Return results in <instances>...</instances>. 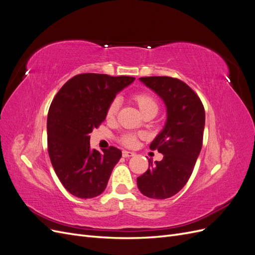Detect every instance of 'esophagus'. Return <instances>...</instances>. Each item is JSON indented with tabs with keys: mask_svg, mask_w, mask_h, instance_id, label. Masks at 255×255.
Returning a JSON list of instances; mask_svg holds the SVG:
<instances>
[{
	"mask_svg": "<svg viewBox=\"0 0 255 255\" xmlns=\"http://www.w3.org/2000/svg\"><path fill=\"white\" fill-rule=\"evenodd\" d=\"M122 156H123V157L134 156V153H133V152H129V151H122Z\"/></svg>",
	"mask_w": 255,
	"mask_h": 255,
	"instance_id": "1",
	"label": "esophagus"
}]
</instances>
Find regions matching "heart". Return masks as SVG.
I'll return each instance as SVG.
<instances>
[{
    "mask_svg": "<svg viewBox=\"0 0 255 255\" xmlns=\"http://www.w3.org/2000/svg\"><path fill=\"white\" fill-rule=\"evenodd\" d=\"M134 102L137 104L138 109H139L142 116L146 114H154L156 115L158 111V103L156 99L150 94H146V92H138V94L133 96ZM119 109V101L117 99L113 100L111 104L107 107L106 111V118L107 119H113L116 114H117ZM138 137L135 134H125L120 137L119 141L126 146H134L137 143Z\"/></svg>",
    "mask_w": 255,
    "mask_h": 255,
    "instance_id": "1",
    "label": "heart"
}]
</instances>
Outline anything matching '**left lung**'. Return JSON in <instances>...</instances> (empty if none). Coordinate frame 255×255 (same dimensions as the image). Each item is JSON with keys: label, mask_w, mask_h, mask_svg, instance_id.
Returning <instances> with one entry per match:
<instances>
[{"label": "left lung", "mask_w": 255, "mask_h": 255, "mask_svg": "<svg viewBox=\"0 0 255 255\" xmlns=\"http://www.w3.org/2000/svg\"><path fill=\"white\" fill-rule=\"evenodd\" d=\"M165 102L167 121L151 144L164 155L160 161L149 159V169L137 177L142 195L163 200L177 194L194 171L202 148L205 112L201 100L187 84L169 76L139 79Z\"/></svg>", "instance_id": "left-lung-1"}]
</instances>
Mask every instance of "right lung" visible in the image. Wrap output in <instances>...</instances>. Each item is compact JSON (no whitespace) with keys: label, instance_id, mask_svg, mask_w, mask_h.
Listing matches in <instances>:
<instances>
[{"label":"right lung","instance_id":"right-lung-1","mask_svg":"<svg viewBox=\"0 0 255 255\" xmlns=\"http://www.w3.org/2000/svg\"><path fill=\"white\" fill-rule=\"evenodd\" d=\"M135 78L83 73L69 80L54 97L48 114V151L59 181L71 195L90 199L106 188L122 153L115 146L90 148L95 128L106 118L116 95Z\"/></svg>","mask_w":255,"mask_h":255}]
</instances>
